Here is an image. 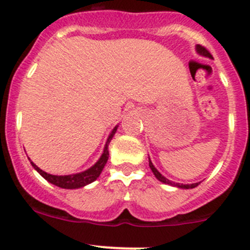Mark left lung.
<instances>
[{
    "mask_svg": "<svg viewBox=\"0 0 250 250\" xmlns=\"http://www.w3.org/2000/svg\"><path fill=\"white\" fill-rule=\"evenodd\" d=\"M195 50H196V52H198L199 55H202V56L209 57V59L211 57V55L208 52L207 48H204L203 46L196 45ZM149 167H150V169H151L152 173H154V175H155V178L158 179L159 182L164 183V184H169V185H171V187L179 188V189H193V188H195V187H198V185H199V183H194V184H179V183H173L171 180H169V179H167L164 175H161V174L159 173L158 169L154 167V164H152L151 160H150V158H149Z\"/></svg>",
    "mask_w": 250,
    "mask_h": 250,
    "instance_id": "obj_1",
    "label": "left lung"
}]
</instances>
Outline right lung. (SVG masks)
<instances>
[{
    "instance_id": "1",
    "label": "right lung",
    "mask_w": 250,
    "mask_h": 250,
    "mask_svg": "<svg viewBox=\"0 0 250 250\" xmlns=\"http://www.w3.org/2000/svg\"><path fill=\"white\" fill-rule=\"evenodd\" d=\"M118 130V125L112 129V131L110 132L109 138L106 140V144L104 146V151L101 154L100 159H99L91 167H89L85 171H81V173L71 174V175H52V174H48L43 170L40 169L36 164H34L31 161V165L35 167L37 173L42 176L43 179H46L48 183L56 185V187L62 188V189H79V188H83L87 184H91L92 182H95L96 179L100 176L101 171H103L104 167L107 163V159H109V144L111 141L112 136L115 135V132Z\"/></svg>"
}]
</instances>
